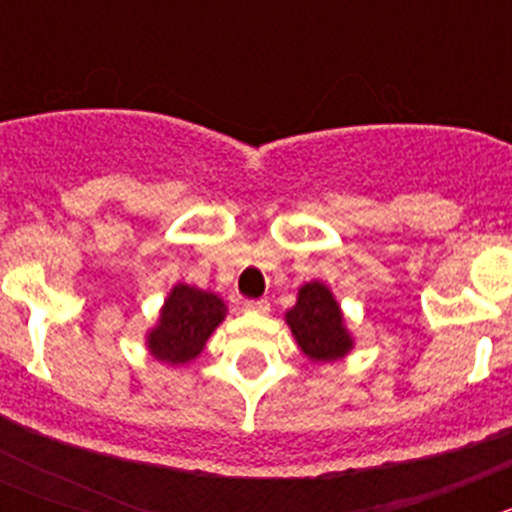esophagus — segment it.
<instances>
[{
  "instance_id": "34e87169",
  "label": "esophagus",
  "mask_w": 512,
  "mask_h": 512,
  "mask_svg": "<svg viewBox=\"0 0 512 512\" xmlns=\"http://www.w3.org/2000/svg\"><path fill=\"white\" fill-rule=\"evenodd\" d=\"M242 307H245L247 312H260V314L270 312V302H267V299H245Z\"/></svg>"
}]
</instances>
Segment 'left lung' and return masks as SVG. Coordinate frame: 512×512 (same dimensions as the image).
<instances>
[{"label": "left lung", "mask_w": 512, "mask_h": 512, "mask_svg": "<svg viewBox=\"0 0 512 512\" xmlns=\"http://www.w3.org/2000/svg\"><path fill=\"white\" fill-rule=\"evenodd\" d=\"M287 324L309 359L332 361L352 349L339 304L319 282H309L299 289L297 304L287 312Z\"/></svg>", "instance_id": "obj_1"}]
</instances>
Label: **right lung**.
<instances>
[{
    "mask_svg": "<svg viewBox=\"0 0 512 512\" xmlns=\"http://www.w3.org/2000/svg\"><path fill=\"white\" fill-rule=\"evenodd\" d=\"M223 317V299L203 289L178 285L165 302L160 324L148 337V347L160 361L183 364L203 352L205 342Z\"/></svg>",
    "mask_w": 512,
    "mask_h": 512,
    "instance_id": "1",
    "label": "right lung"
}]
</instances>
